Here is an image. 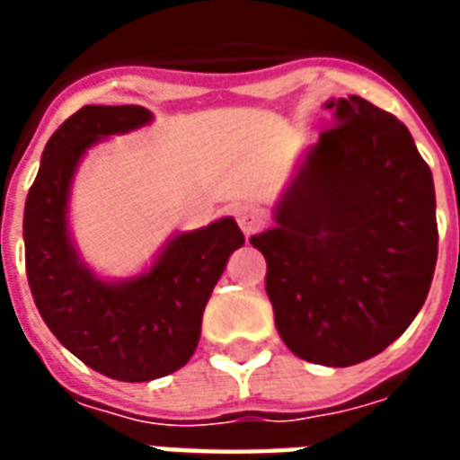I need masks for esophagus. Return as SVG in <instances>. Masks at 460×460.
<instances>
[{"instance_id":"obj_1","label":"esophagus","mask_w":460,"mask_h":460,"mask_svg":"<svg viewBox=\"0 0 460 460\" xmlns=\"http://www.w3.org/2000/svg\"><path fill=\"white\" fill-rule=\"evenodd\" d=\"M234 217H236V221H239L241 231L246 234V236H251V234H256V231L263 226V211H261V207H256V204H241L239 209L234 211Z\"/></svg>"}]
</instances>
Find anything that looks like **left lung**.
<instances>
[{
    "label": "left lung",
    "mask_w": 460,
    "mask_h": 460,
    "mask_svg": "<svg viewBox=\"0 0 460 460\" xmlns=\"http://www.w3.org/2000/svg\"><path fill=\"white\" fill-rule=\"evenodd\" d=\"M320 132L251 236L266 259L276 328L293 355L349 367L379 355L424 305L436 256L431 170L411 132L359 95L328 105Z\"/></svg>",
    "instance_id": "left-lung-1"
}]
</instances>
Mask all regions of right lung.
I'll return each instance as SVG.
<instances>
[{
  "mask_svg": "<svg viewBox=\"0 0 460 460\" xmlns=\"http://www.w3.org/2000/svg\"><path fill=\"white\" fill-rule=\"evenodd\" d=\"M142 105H84L51 135L24 209L26 279L41 318L81 362L120 382H150L190 362L226 261L243 246L231 217L167 241L150 270L101 280L68 236V194L88 147L142 128Z\"/></svg>",
  "mask_w": 460,
  "mask_h": 460,
  "instance_id": "add662e5",
  "label": "right lung"
}]
</instances>
